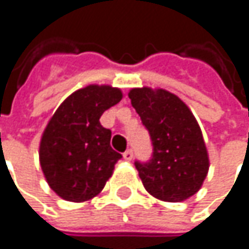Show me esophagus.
I'll list each match as a JSON object with an SVG mask.
<instances>
[{"instance_id":"esophagus-1","label":"esophagus","mask_w":249,"mask_h":249,"mask_svg":"<svg viewBox=\"0 0 249 249\" xmlns=\"http://www.w3.org/2000/svg\"><path fill=\"white\" fill-rule=\"evenodd\" d=\"M123 158H124L126 161H131V160H133V151H131V150L124 151V153H123Z\"/></svg>"}]
</instances>
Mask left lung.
<instances>
[{
  "mask_svg": "<svg viewBox=\"0 0 249 249\" xmlns=\"http://www.w3.org/2000/svg\"><path fill=\"white\" fill-rule=\"evenodd\" d=\"M129 98L153 142V158L136 162L145 191L162 202L189 199L210 167L197 120L180 98L162 88H133Z\"/></svg>",
  "mask_w": 249,
  "mask_h": 249,
  "instance_id": "obj_1",
  "label": "left lung"
}]
</instances>
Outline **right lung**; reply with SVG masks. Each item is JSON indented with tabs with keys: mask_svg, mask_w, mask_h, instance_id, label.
<instances>
[{
	"mask_svg": "<svg viewBox=\"0 0 249 249\" xmlns=\"http://www.w3.org/2000/svg\"><path fill=\"white\" fill-rule=\"evenodd\" d=\"M123 98L119 88L91 84L67 96L44 129L39 161L49 186L64 200L81 203L99 195L122 158L110 147L99 118Z\"/></svg>",
	"mask_w": 249,
	"mask_h": 249,
	"instance_id": "1",
	"label": "right lung"
}]
</instances>
